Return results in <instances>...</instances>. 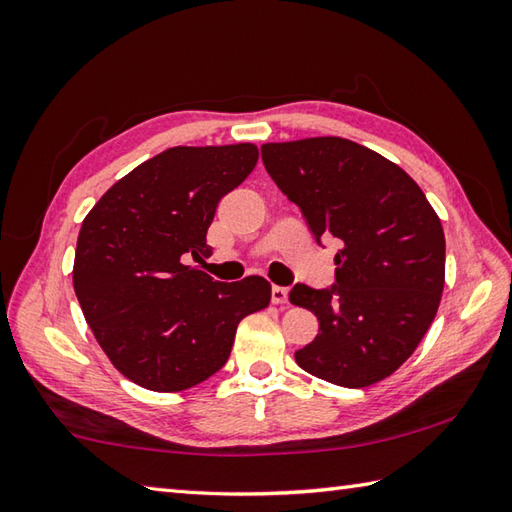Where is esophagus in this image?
<instances>
[{"mask_svg": "<svg viewBox=\"0 0 512 512\" xmlns=\"http://www.w3.org/2000/svg\"><path fill=\"white\" fill-rule=\"evenodd\" d=\"M270 299H273L277 306H284V303H288V288L273 286V290H270Z\"/></svg>", "mask_w": 512, "mask_h": 512, "instance_id": "1", "label": "esophagus"}]
</instances>
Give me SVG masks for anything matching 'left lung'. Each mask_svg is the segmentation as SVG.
<instances>
[{"instance_id":"8db88e82","label":"left lung","mask_w":512,"mask_h":512,"mask_svg":"<svg viewBox=\"0 0 512 512\" xmlns=\"http://www.w3.org/2000/svg\"><path fill=\"white\" fill-rule=\"evenodd\" d=\"M262 160L317 242L343 244L334 286L290 290V303L319 319L297 365L352 389L391 376L427 334L444 288V231L427 195L394 162L339 136L266 143Z\"/></svg>"}]
</instances>
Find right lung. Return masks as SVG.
I'll return each instance as SVG.
<instances>
[{
	"label": "right lung",
	"mask_w": 512,
	"mask_h": 512,
	"mask_svg": "<svg viewBox=\"0 0 512 512\" xmlns=\"http://www.w3.org/2000/svg\"><path fill=\"white\" fill-rule=\"evenodd\" d=\"M253 143L171 147L107 189L85 215L74 292L112 365L151 391H182L222 369L237 325L270 303L264 277L213 281L206 231L255 169Z\"/></svg>",
	"instance_id": "right-lung-1"
}]
</instances>
